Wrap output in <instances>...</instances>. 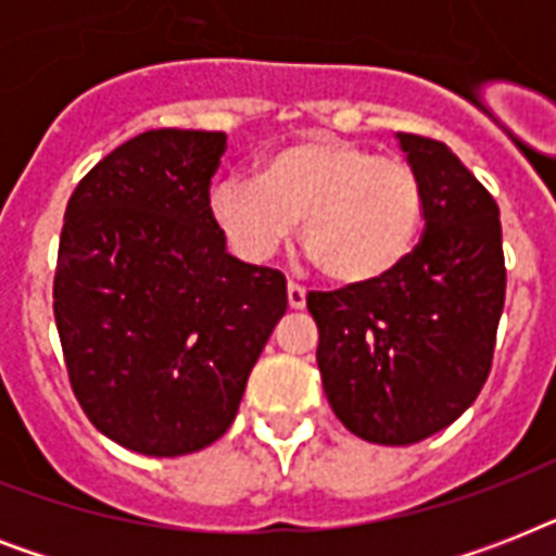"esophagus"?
Here are the masks:
<instances>
[{
    "instance_id": "1",
    "label": "esophagus",
    "mask_w": 556,
    "mask_h": 556,
    "mask_svg": "<svg viewBox=\"0 0 556 556\" xmlns=\"http://www.w3.org/2000/svg\"><path fill=\"white\" fill-rule=\"evenodd\" d=\"M288 305L291 308H305V288L296 282H288Z\"/></svg>"
}]
</instances>
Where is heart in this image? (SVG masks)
<instances>
[{"label":"heart","instance_id":"1","mask_svg":"<svg viewBox=\"0 0 556 556\" xmlns=\"http://www.w3.org/2000/svg\"><path fill=\"white\" fill-rule=\"evenodd\" d=\"M210 216L230 251L253 265L274 260L300 222V242L326 277L366 286L389 277L415 248L424 192L404 161L312 138L270 152L260 178H218Z\"/></svg>","mask_w":556,"mask_h":556}]
</instances>
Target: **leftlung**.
<instances>
[{"label":"left lung","instance_id":"left-lung-1","mask_svg":"<svg viewBox=\"0 0 556 556\" xmlns=\"http://www.w3.org/2000/svg\"><path fill=\"white\" fill-rule=\"evenodd\" d=\"M421 181L424 236L389 277L312 291L331 409L371 444H415L473 404L505 305L500 207L447 143L397 132Z\"/></svg>","mask_w":556,"mask_h":556}]
</instances>
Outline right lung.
Segmentation results:
<instances>
[{
	"mask_svg": "<svg viewBox=\"0 0 556 556\" xmlns=\"http://www.w3.org/2000/svg\"><path fill=\"white\" fill-rule=\"evenodd\" d=\"M225 132L150 129L65 207L54 320L83 413L143 456L222 439L288 308L286 277L230 256L210 216Z\"/></svg>",
	"mask_w": 556,
	"mask_h": 556,
	"instance_id": "1",
	"label": "right lung"
}]
</instances>
